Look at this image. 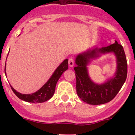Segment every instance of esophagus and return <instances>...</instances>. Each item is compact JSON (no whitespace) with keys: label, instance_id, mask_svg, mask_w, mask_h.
Instances as JSON below:
<instances>
[{"label":"esophagus","instance_id":"34e87169","mask_svg":"<svg viewBox=\"0 0 135 135\" xmlns=\"http://www.w3.org/2000/svg\"><path fill=\"white\" fill-rule=\"evenodd\" d=\"M68 64H69V66L71 67H71H73L74 65V61L73 58H71V57L69 58Z\"/></svg>","mask_w":135,"mask_h":135}]
</instances>
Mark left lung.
Masks as SVG:
<instances>
[{
    "label": "left lung",
    "instance_id": "8db88e82",
    "mask_svg": "<svg viewBox=\"0 0 135 135\" xmlns=\"http://www.w3.org/2000/svg\"><path fill=\"white\" fill-rule=\"evenodd\" d=\"M114 53L117 58V71L114 76L102 84H97L90 79L87 65L101 54ZM74 70L76 77V92L83 101L90 105L108 103L116 96L127 77V61L121 45L115 43L99 49L97 46L80 53L75 59Z\"/></svg>",
    "mask_w": 135,
    "mask_h": 135
}]
</instances>
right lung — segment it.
<instances>
[{"instance_id": "obj_1", "label": "right lung", "mask_w": 135, "mask_h": 135, "mask_svg": "<svg viewBox=\"0 0 135 135\" xmlns=\"http://www.w3.org/2000/svg\"><path fill=\"white\" fill-rule=\"evenodd\" d=\"M68 59H66L57 67V68L55 70L49 80L38 90H37L34 93L21 94L15 90L11 86V87L15 95L20 99L30 102V103H43L49 100L53 96L57 81L59 79L62 74L64 73L65 70H68ZM4 73H5V75H7L6 74V64L5 68H4Z\"/></svg>"}]
</instances>
